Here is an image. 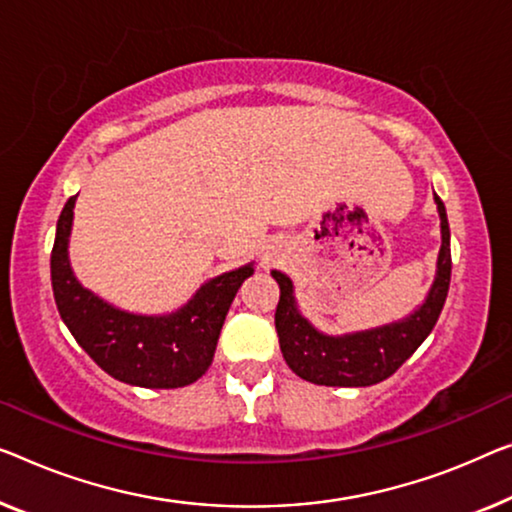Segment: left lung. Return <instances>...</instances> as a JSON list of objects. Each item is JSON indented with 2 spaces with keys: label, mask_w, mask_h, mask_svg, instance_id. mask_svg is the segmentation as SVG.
<instances>
[{
  "label": "left lung",
  "mask_w": 512,
  "mask_h": 512,
  "mask_svg": "<svg viewBox=\"0 0 512 512\" xmlns=\"http://www.w3.org/2000/svg\"><path fill=\"white\" fill-rule=\"evenodd\" d=\"M441 218L437 276L425 303L402 322L349 335H324L305 319L294 301V285L285 273L271 271L280 287L276 331L280 352L292 372L319 386H372L393 375L432 333L451 285V230L444 202L434 195Z\"/></svg>",
  "instance_id": "left-lung-1"
}]
</instances>
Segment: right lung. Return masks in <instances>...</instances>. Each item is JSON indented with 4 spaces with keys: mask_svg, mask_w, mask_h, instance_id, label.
Masks as SVG:
<instances>
[{
    "mask_svg": "<svg viewBox=\"0 0 512 512\" xmlns=\"http://www.w3.org/2000/svg\"><path fill=\"white\" fill-rule=\"evenodd\" d=\"M75 197H68L57 220L50 255L52 292L61 319L110 377L142 388H181L209 370L218 335L243 280L253 264L223 273L197 289V294L172 315H133L98 299L73 276L68 262V234Z\"/></svg>",
    "mask_w": 512,
    "mask_h": 512,
    "instance_id": "right-lung-1",
    "label": "right lung"
}]
</instances>
